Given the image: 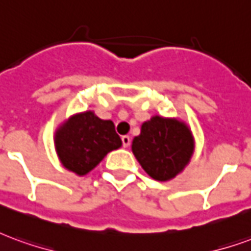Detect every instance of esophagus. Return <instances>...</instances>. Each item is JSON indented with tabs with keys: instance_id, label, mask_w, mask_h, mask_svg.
I'll return each instance as SVG.
<instances>
[{
	"instance_id": "34e87169",
	"label": "esophagus",
	"mask_w": 251,
	"mask_h": 251,
	"mask_svg": "<svg viewBox=\"0 0 251 251\" xmlns=\"http://www.w3.org/2000/svg\"><path fill=\"white\" fill-rule=\"evenodd\" d=\"M130 142H131V138L129 136L122 137V145H124V148L129 147V145H130Z\"/></svg>"
}]
</instances>
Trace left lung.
<instances>
[{"instance_id":"8db88e82","label":"left lung","mask_w":251,"mask_h":251,"mask_svg":"<svg viewBox=\"0 0 251 251\" xmlns=\"http://www.w3.org/2000/svg\"><path fill=\"white\" fill-rule=\"evenodd\" d=\"M131 151L142 169L157 181L181 174L195 152L192 130L184 121L153 115L133 138Z\"/></svg>"}]
</instances>
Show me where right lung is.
I'll use <instances>...</instances> for the list:
<instances>
[{
  "label": "right lung",
  "mask_w": 251,
  "mask_h": 251,
  "mask_svg": "<svg viewBox=\"0 0 251 251\" xmlns=\"http://www.w3.org/2000/svg\"><path fill=\"white\" fill-rule=\"evenodd\" d=\"M53 141L59 161L77 176L91 172L107 153L122 145L114 122L100 120L93 110L68 117L57 126Z\"/></svg>",
  "instance_id": "right-lung-1"
}]
</instances>
